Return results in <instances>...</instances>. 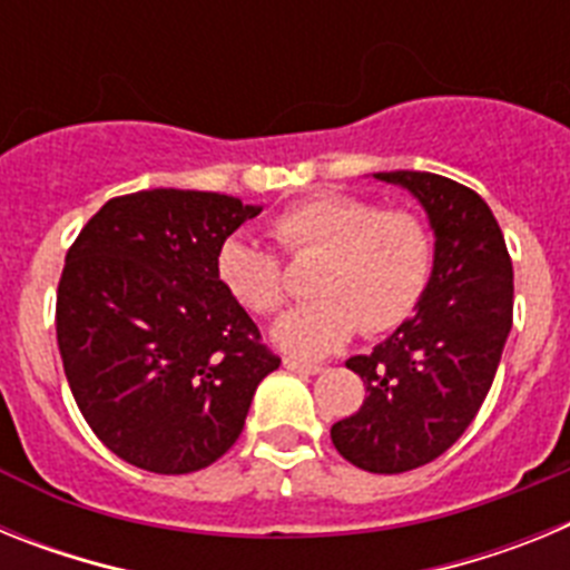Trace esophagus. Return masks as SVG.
Wrapping results in <instances>:
<instances>
[{"label":"esophagus","instance_id":"34e87169","mask_svg":"<svg viewBox=\"0 0 570 570\" xmlns=\"http://www.w3.org/2000/svg\"><path fill=\"white\" fill-rule=\"evenodd\" d=\"M285 367H288V371H294V374H322V365L320 362H308V360H296V356H285Z\"/></svg>","mask_w":570,"mask_h":570}]
</instances>
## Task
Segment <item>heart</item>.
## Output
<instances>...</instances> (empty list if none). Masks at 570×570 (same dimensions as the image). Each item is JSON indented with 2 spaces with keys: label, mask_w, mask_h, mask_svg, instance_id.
<instances>
[{
  "label": "heart",
  "mask_w": 570,
  "mask_h": 570,
  "mask_svg": "<svg viewBox=\"0 0 570 570\" xmlns=\"http://www.w3.org/2000/svg\"><path fill=\"white\" fill-rule=\"evenodd\" d=\"M288 256H316L314 299L282 316L276 345L296 356H325L356 328L376 336L400 328L425 296L434 271V234L416 210L382 208L374 199L325 190L288 205L271 223ZM216 279L256 316L288 299L285 268L274 250L250 236H228L216 250Z\"/></svg>",
  "instance_id": "obj_1"
}]
</instances>
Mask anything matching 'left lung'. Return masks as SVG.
Here are the masks:
<instances>
[{"label":"left lung","mask_w":570,"mask_h":570,"mask_svg":"<svg viewBox=\"0 0 570 570\" xmlns=\"http://www.w3.org/2000/svg\"><path fill=\"white\" fill-rule=\"evenodd\" d=\"M428 210L434 271L411 320L345 362L365 382L356 414L331 428L336 451L371 473L434 462L480 414L513 322V268L500 223L476 190L428 170H391Z\"/></svg>","instance_id":"8db88e82"}]
</instances>
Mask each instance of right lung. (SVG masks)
Returning <instances> with one entry per match:
<instances>
[{"mask_svg": "<svg viewBox=\"0 0 570 570\" xmlns=\"http://www.w3.org/2000/svg\"><path fill=\"white\" fill-rule=\"evenodd\" d=\"M210 190L114 196L79 230L57 291L70 394L119 460L208 468L239 440L279 356L216 279V250L259 214Z\"/></svg>", "mask_w": 570, "mask_h": 570, "instance_id": "1", "label": "right lung"}]
</instances>
